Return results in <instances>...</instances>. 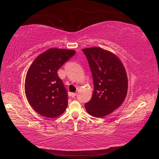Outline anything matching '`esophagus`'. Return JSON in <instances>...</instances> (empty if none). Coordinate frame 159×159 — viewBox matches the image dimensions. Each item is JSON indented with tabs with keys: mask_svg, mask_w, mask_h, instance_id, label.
<instances>
[{
	"mask_svg": "<svg viewBox=\"0 0 159 159\" xmlns=\"http://www.w3.org/2000/svg\"><path fill=\"white\" fill-rule=\"evenodd\" d=\"M76 93H71V98H74L75 97H76Z\"/></svg>",
	"mask_w": 159,
	"mask_h": 159,
	"instance_id": "34e87169",
	"label": "esophagus"
}]
</instances>
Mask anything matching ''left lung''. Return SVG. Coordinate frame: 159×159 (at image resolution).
<instances>
[{"label": "left lung", "mask_w": 159, "mask_h": 159, "mask_svg": "<svg viewBox=\"0 0 159 159\" xmlns=\"http://www.w3.org/2000/svg\"><path fill=\"white\" fill-rule=\"evenodd\" d=\"M93 75L94 91L85 104L86 111L94 117L102 118L118 108L128 91V77L124 66L114 54L95 47L83 49Z\"/></svg>", "instance_id": "1"}]
</instances>
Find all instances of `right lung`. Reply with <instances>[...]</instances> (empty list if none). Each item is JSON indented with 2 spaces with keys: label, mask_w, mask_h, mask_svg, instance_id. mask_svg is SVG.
<instances>
[{
  "label": "right lung",
  "mask_w": 159,
  "mask_h": 159,
  "mask_svg": "<svg viewBox=\"0 0 159 159\" xmlns=\"http://www.w3.org/2000/svg\"><path fill=\"white\" fill-rule=\"evenodd\" d=\"M73 50L51 48L38 56L25 79L29 103L38 114L49 118L62 114L68 105V94L57 71L74 55Z\"/></svg>",
  "instance_id": "right-lung-1"
}]
</instances>
